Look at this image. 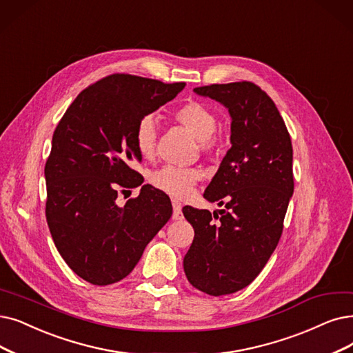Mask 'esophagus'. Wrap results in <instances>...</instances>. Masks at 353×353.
Returning a JSON list of instances; mask_svg holds the SVG:
<instances>
[{"instance_id":"1","label":"esophagus","mask_w":353,"mask_h":353,"mask_svg":"<svg viewBox=\"0 0 353 353\" xmlns=\"http://www.w3.org/2000/svg\"><path fill=\"white\" fill-rule=\"evenodd\" d=\"M172 208H174L172 219L174 220H181L182 219V205L178 200H172Z\"/></svg>"}]
</instances>
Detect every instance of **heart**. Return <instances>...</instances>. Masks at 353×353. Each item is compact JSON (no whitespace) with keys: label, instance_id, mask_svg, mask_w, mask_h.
<instances>
[{"label":"heart","instance_id":"1","mask_svg":"<svg viewBox=\"0 0 353 353\" xmlns=\"http://www.w3.org/2000/svg\"><path fill=\"white\" fill-rule=\"evenodd\" d=\"M174 117L200 140L204 150L208 152L219 146V137L216 136L219 125L217 117L204 104L188 101L175 110ZM133 142L136 150L143 159H152L154 157L158 143V124L153 116L148 114L139 120L134 129ZM200 178L201 171L196 168L166 165L150 175V184L175 199H187Z\"/></svg>","mask_w":353,"mask_h":353}]
</instances>
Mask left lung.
<instances>
[{"label": "left lung", "mask_w": 353, "mask_h": 353, "mask_svg": "<svg viewBox=\"0 0 353 353\" xmlns=\"http://www.w3.org/2000/svg\"><path fill=\"white\" fill-rule=\"evenodd\" d=\"M194 92L219 101L232 117V148L204 191L205 200L224 210L182 208L194 228L185 275L192 287L219 297L248 287L279 242L294 192L292 146L276 105L253 82Z\"/></svg>", "instance_id": "1"}]
</instances>
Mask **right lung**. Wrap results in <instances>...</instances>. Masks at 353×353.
<instances>
[{"label": "right lung", "instance_id": "obj_1", "mask_svg": "<svg viewBox=\"0 0 353 353\" xmlns=\"http://www.w3.org/2000/svg\"><path fill=\"white\" fill-rule=\"evenodd\" d=\"M185 82L112 74L83 90L52 139L45 166L46 220L56 249L78 276L110 285L128 276L172 216L171 200L133 169L142 161L139 120L174 100ZM142 185L123 208L119 192Z\"/></svg>", "mask_w": 353, "mask_h": 353}]
</instances>
